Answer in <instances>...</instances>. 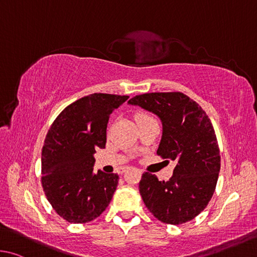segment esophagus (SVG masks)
<instances>
[{
  "label": "esophagus",
  "mask_w": 257,
  "mask_h": 257,
  "mask_svg": "<svg viewBox=\"0 0 257 257\" xmlns=\"http://www.w3.org/2000/svg\"><path fill=\"white\" fill-rule=\"evenodd\" d=\"M126 170H127V167H124V168H121V169H120V173H125Z\"/></svg>",
  "instance_id": "34e87169"
}]
</instances>
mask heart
Segmentation results:
<instances>
[{
    "instance_id": "heart-1",
    "label": "heart",
    "mask_w": 257,
    "mask_h": 257,
    "mask_svg": "<svg viewBox=\"0 0 257 257\" xmlns=\"http://www.w3.org/2000/svg\"><path fill=\"white\" fill-rule=\"evenodd\" d=\"M147 115H145V114H139V115H137V117L136 118H141V117H146Z\"/></svg>"
}]
</instances>
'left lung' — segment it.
Returning <instances> with one entry per match:
<instances>
[{"mask_svg": "<svg viewBox=\"0 0 257 257\" xmlns=\"http://www.w3.org/2000/svg\"><path fill=\"white\" fill-rule=\"evenodd\" d=\"M128 103L160 117L163 138L157 155L177 163L167 182L150 173L142 175L139 188L143 202L161 222L191 221L209 204L220 172L219 146L209 116L182 92L138 94Z\"/></svg>", "mask_w": 257, "mask_h": 257, "instance_id": "left-lung-1", "label": "left lung"}]
</instances>
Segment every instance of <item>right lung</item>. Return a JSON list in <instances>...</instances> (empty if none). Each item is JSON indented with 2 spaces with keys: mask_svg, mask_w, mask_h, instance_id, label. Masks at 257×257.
Returning <instances> with one entry per match:
<instances>
[{
  "mask_svg": "<svg viewBox=\"0 0 257 257\" xmlns=\"http://www.w3.org/2000/svg\"><path fill=\"white\" fill-rule=\"evenodd\" d=\"M127 99L89 94L64 108L49 127L42 151V185L53 209L66 221H92L111 201L118 175L93 174V154L105 148L111 111Z\"/></svg>",
  "mask_w": 257,
  "mask_h": 257,
  "instance_id": "right-lung-1",
  "label": "right lung"
}]
</instances>
